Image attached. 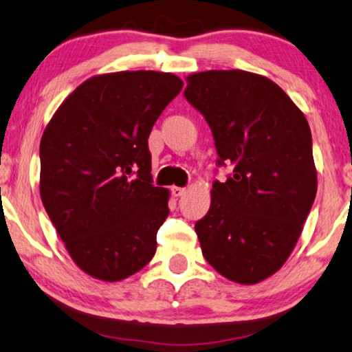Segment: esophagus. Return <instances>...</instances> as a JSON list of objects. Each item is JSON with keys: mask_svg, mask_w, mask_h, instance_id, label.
Instances as JSON below:
<instances>
[{"mask_svg": "<svg viewBox=\"0 0 352 352\" xmlns=\"http://www.w3.org/2000/svg\"><path fill=\"white\" fill-rule=\"evenodd\" d=\"M170 191H172V196H174V197H180L186 192L185 188H178V186H172Z\"/></svg>", "mask_w": 352, "mask_h": 352, "instance_id": "obj_1", "label": "esophagus"}]
</instances>
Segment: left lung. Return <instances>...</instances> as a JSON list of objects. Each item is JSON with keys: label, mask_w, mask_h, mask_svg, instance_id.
<instances>
[{"label": "left lung", "mask_w": 352, "mask_h": 352, "mask_svg": "<svg viewBox=\"0 0 352 352\" xmlns=\"http://www.w3.org/2000/svg\"><path fill=\"white\" fill-rule=\"evenodd\" d=\"M185 98L212 129L218 164L234 167L213 183L210 210L194 226L202 254L228 280L256 285L289 258L316 197L310 126L275 82L254 72H196Z\"/></svg>", "instance_id": "8db88e82"}]
</instances>
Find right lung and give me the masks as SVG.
<instances>
[{"label": "right lung", "mask_w": 352, "mask_h": 352, "mask_svg": "<svg viewBox=\"0 0 352 352\" xmlns=\"http://www.w3.org/2000/svg\"><path fill=\"white\" fill-rule=\"evenodd\" d=\"M182 87L170 72L94 76L45 126L42 204L71 259L96 280L122 281L155 256L170 192L151 185L148 135Z\"/></svg>", "instance_id": "add662e5"}]
</instances>
